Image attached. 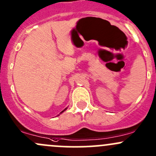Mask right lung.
Listing matches in <instances>:
<instances>
[{
    "mask_svg": "<svg viewBox=\"0 0 156 156\" xmlns=\"http://www.w3.org/2000/svg\"><path fill=\"white\" fill-rule=\"evenodd\" d=\"M66 109H67V108H65V109H64V110H63V111H62L61 112H60V113H62V112H65V110H66Z\"/></svg>",
    "mask_w": 156,
    "mask_h": 156,
    "instance_id": "add662e5",
    "label": "right lung"
}]
</instances>
